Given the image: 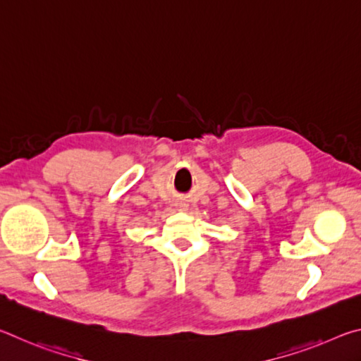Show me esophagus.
Instances as JSON below:
<instances>
[{"instance_id": "obj_1", "label": "esophagus", "mask_w": 361, "mask_h": 361, "mask_svg": "<svg viewBox=\"0 0 361 361\" xmlns=\"http://www.w3.org/2000/svg\"><path fill=\"white\" fill-rule=\"evenodd\" d=\"M181 207V209H185V205H180Z\"/></svg>"}]
</instances>
